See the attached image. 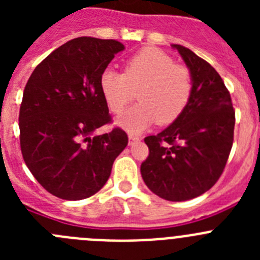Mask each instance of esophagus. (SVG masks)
I'll list each match as a JSON object with an SVG mask.
<instances>
[{
  "instance_id": "obj_1",
  "label": "esophagus",
  "mask_w": 260,
  "mask_h": 260,
  "mask_svg": "<svg viewBox=\"0 0 260 260\" xmlns=\"http://www.w3.org/2000/svg\"><path fill=\"white\" fill-rule=\"evenodd\" d=\"M138 141H141V138L137 137V135L134 134H128V144H133L134 142H138Z\"/></svg>"
}]
</instances>
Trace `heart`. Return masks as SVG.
Segmentation results:
<instances>
[{"label": "heart", "mask_w": 260, "mask_h": 260, "mask_svg": "<svg viewBox=\"0 0 260 260\" xmlns=\"http://www.w3.org/2000/svg\"><path fill=\"white\" fill-rule=\"evenodd\" d=\"M192 75L183 65L156 48H144L126 61L123 74L112 69L103 71L100 91L112 113H121L134 98L138 103L117 118L128 133H141L157 121L174 122L185 112L192 96Z\"/></svg>", "instance_id": "obj_1"}]
</instances>
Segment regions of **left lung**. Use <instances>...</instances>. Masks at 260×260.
<instances>
[{
	"instance_id": "obj_1",
	"label": "left lung",
	"mask_w": 260,
	"mask_h": 260,
	"mask_svg": "<svg viewBox=\"0 0 260 260\" xmlns=\"http://www.w3.org/2000/svg\"><path fill=\"white\" fill-rule=\"evenodd\" d=\"M172 47L191 73L192 96L172 125L144 138L150 153L141 173L153 194L183 202L210 190L220 178L233 144L236 116L219 73L187 48Z\"/></svg>"
}]
</instances>
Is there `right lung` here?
I'll list each match as a JSON object with an SVG mask.
<instances>
[{
  "label": "right lung",
  "mask_w": 260,
  "mask_h": 260,
  "mask_svg": "<svg viewBox=\"0 0 260 260\" xmlns=\"http://www.w3.org/2000/svg\"><path fill=\"white\" fill-rule=\"evenodd\" d=\"M123 49L117 40L73 39L43 59L24 87L20 150L29 172L57 198L80 201L96 194L127 146L119 127L95 135L112 121L100 77Z\"/></svg>",
  "instance_id": "right-lung-1"
}]
</instances>
